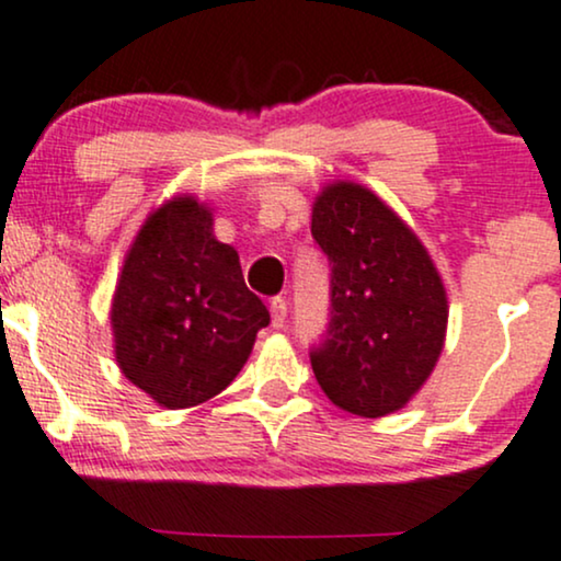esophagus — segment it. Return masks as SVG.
<instances>
[{
	"instance_id": "1",
	"label": "esophagus",
	"mask_w": 561,
	"mask_h": 561,
	"mask_svg": "<svg viewBox=\"0 0 561 561\" xmlns=\"http://www.w3.org/2000/svg\"><path fill=\"white\" fill-rule=\"evenodd\" d=\"M287 323V300L285 298H274L272 300V327L274 329H285Z\"/></svg>"
}]
</instances>
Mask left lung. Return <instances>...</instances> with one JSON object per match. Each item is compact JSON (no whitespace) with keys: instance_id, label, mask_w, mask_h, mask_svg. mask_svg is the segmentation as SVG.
Returning <instances> with one entry per match:
<instances>
[{"instance_id":"left-lung-1","label":"left lung","mask_w":561,"mask_h":561,"mask_svg":"<svg viewBox=\"0 0 561 561\" xmlns=\"http://www.w3.org/2000/svg\"><path fill=\"white\" fill-rule=\"evenodd\" d=\"M310 232L332 266L327 336L310 350L323 394L360 417L404 408L447 336V289L417 234L357 182H332Z\"/></svg>"}]
</instances>
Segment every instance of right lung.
<instances>
[{
	"mask_svg": "<svg viewBox=\"0 0 561 561\" xmlns=\"http://www.w3.org/2000/svg\"><path fill=\"white\" fill-rule=\"evenodd\" d=\"M266 323L238 251L214 238L211 208L174 195L148 214L112 300L114 357L127 381L167 410L195 408L234 381Z\"/></svg>",
	"mask_w": 561,
	"mask_h": 561,
	"instance_id": "obj_1",
	"label": "right lung"
}]
</instances>
